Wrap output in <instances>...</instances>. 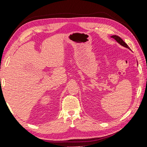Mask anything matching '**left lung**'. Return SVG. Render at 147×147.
<instances>
[{
  "instance_id": "1",
  "label": "left lung",
  "mask_w": 147,
  "mask_h": 147,
  "mask_svg": "<svg viewBox=\"0 0 147 147\" xmlns=\"http://www.w3.org/2000/svg\"><path fill=\"white\" fill-rule=\"evenodd\" d=\"M111 37H112V38H113L114 39H115L117 40V42H118V43H119L120 45H122V46H123V47H126V48H127L128 49H130V48L129 47V46L127 45V44L124 42L123 40L120 38L119 36H117V35H112V36H111Z\"/></svg>"
}]
</instances>
